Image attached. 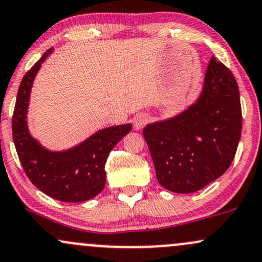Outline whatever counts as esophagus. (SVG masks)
<instances>
[{"label": "esophagus", "mask_w": 262, "mask_h": 262, "mask_svg": "<svg viewBox=\"0 0 262 262\" xmlns=\"http://www.w3.org/2000/svg\"><path fill=\"white\" fill-rule=\"evenodd\" d=\"M149 121H150L149 115H146V113H139V115H137L134 117V121H133L134 129L135 130H139V129L143 128Z\"/></svg>", "instance_id": "esophagus-1"}]
</instances>
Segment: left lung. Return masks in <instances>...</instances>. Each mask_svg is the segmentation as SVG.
Segmentation results:
<instances>
[{
    "instance_id": "obj_1",
    "label": "left lung",
    "mask_w": 262,
    "mask_h": 262,
    "mask_svg": "<svg viewBox=\"0 0 262 262\" xmlns=\"http://www.w3.org/2000/svg\"><path fill=\"white\" fill-rule=\"evenodd\" d=\"M143 134L163 188L189 194L206 187L228 169L241 139L234 75L212 57L199 99L176 117L147 124Z\"/></svg>"
}]
</instances>
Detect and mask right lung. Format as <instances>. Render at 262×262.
Listing matches in <instances>:
<instances>
[{"instance_id": "1", "label": "right lung", "mask_w": 262, "mask_h": 262, "mask_svg": "<svg viewBox=\"0 0 262 262\" xmlns=\"http://www.w3.org/2000/svg\"><path fill=\"white\" fill-rule=\"evenodd\" d=\"M52 50H47L21 79L12 118L13 141L25 174L39 190L56 200L80 203L93 199L105 188L107 157L130 132L132 124L101 129L64 151H50L41 146L29 133L27 113L33 81Z\"/></svg>"}]
</instances>
